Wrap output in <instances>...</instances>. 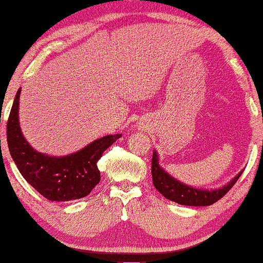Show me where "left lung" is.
<instances>
[{"instance_id": "left-lung-1", "label": "left lung", "mask_w": 263, "mask_h": 263, "mask_svg": "<svg viewBox=\"0 0 263 263\" xmlns=\"http://www.w3.org/2000/svg\"><path fill=\"white\" fill-rule=\"evenodd\" d=\"M152 179L153 185L159 193L168 200L176 201L180 205H188V206H208L214 204L221 199L226 193L232 188L237 179L242 174L241 171L237 176H235L224 186L216 189H203L195 188V186L184 184L172 177L167 171L163 170L159 164V157L157 151H153L152 157Z\"/></svg>"}]
</instances>
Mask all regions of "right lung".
Returning <instances> with one entry per match:
<instances>
[{"instance_id": "right-lung-1", "label": "right lung", "mask_w": 263, "mask_h": 263, "mask_svg": "<svg viewBox=\"0 0 263 263\" xmlns=\"http://www.w3.org/2000/svg\"><path fill=\"white\" fill-rule=\"evenodd\" d=\"M20 93L21 87L7 121L8 149L20 173L48 200L69 201L86 197L100 182L98 161L121 135L104 136L78 152L62 157L38 152L28 143L20 127Z\"/></svg>"}]
</instances>
